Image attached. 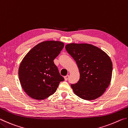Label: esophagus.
<instances>
[{"instance_id": "34e87169", "label": "esophagus", "mask_w": 128, "mask_h": 128, "mask_svg": "<svg viewBox=\"0 0 128 128\" xmlns=\"http://www.w3.org/2000/svg\"><path fill=\"white\" fill-rule=\"evenodd\" d=\"M68 77H69L68 75H66V76H64V78L65 81H67V80H68Z\"/></svg>"}]
</instances>
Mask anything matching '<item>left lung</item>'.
I'll list each match as a JSON object with an SVG mask.
<instances>
[{
	"mask_svg": "<svg viewBox=\"0 0 128 128\" xmlns=\"http://www.w3.org/2000/svg\"><path fill=\"white\" fill-rule=\"evenodd\" d=\"M66 49L76 62L80 72L79 81L71 85L74 94L87 100L100 97L111 81L112 62L110 56L88 43H69Z\"/></svg>",
	"mask_w": 128,
	"mask_h": 128,
	"instance_id": "8db88e82",
	"label": "left lung"
}]
</instances>
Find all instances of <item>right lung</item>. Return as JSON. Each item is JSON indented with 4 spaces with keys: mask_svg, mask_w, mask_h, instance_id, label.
<instances>
[{
    "mask_svg": "<svg viewBox=\"0 0 128 128\" xmlns=\"http://www.w3.org/2000/svg\"><path fill=\"white\" fill-rule=\"evenodd\" d=\"M64 46L60 41L46 40L26 54L18 68L23 90L30 98L42 100L54 94L64 78L54 62Z\"/></svg>",
    "mask_w": 128,
    "mask_h": 128,
    "instance_id": "add662e5",
    "label": "right lung"
}]
</instances>
